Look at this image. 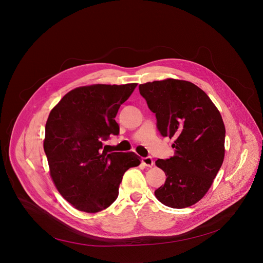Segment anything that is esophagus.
<instances>
[{
    "mask_svg": "<svg viewBox=\"0 0 263 263\" xmlns=\"http://www.w3.org/2000/svg\"><path fill=\"white\" fill-rule=\"evenodd\" d=\"M142 162H143V164L146 166V167H152L153 165H154V162H153V160L151 159L150 156H148V157H144V159L142 160Z\"/></svg>",
    "mask_w": 263,
    "mask_h": 263,
    "instance_id": "obj_1",
    "label": "esophagus"
}]
</instances>
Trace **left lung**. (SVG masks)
<instances>
[{"mask_svg":"<svg viewBox=\"0 0 263 263\" xmlns=\"http://www.w3.org/2000/svg\"><path fill=\"white\" fill-rule=\"evenodd\" d=\"M139 93L155 113L161 134L174 138V155L155 162L167 179L154 195L168 207L194 205L211 188L224 160L222 116L207 94L186 80L146 82Z\"/></svg>","mask_w":263,"mask_h":263,"instance_id":"1","label":"left lung"}]
</instances>
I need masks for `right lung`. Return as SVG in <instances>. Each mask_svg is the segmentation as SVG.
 Returning <instances> with one entry per match:
<instances>
[{"instance_id":"1","label":"right lung","mask_w":263,"mask_h":263,"mask_svg":"<svg viewBox=\"0 0 263 263\" xmlns=\"http://www.w3.org/2000/svg\"><path fill=\"white\" fill-rule=\"evenodd\" d=\"M136 86H79L65 94L48 115L43 147L50 178L78 211L94 214L109 207L117 199L124 173L141 164L134 152L102 150L103 139L119 133L116 114Z\"/></svg>"}]
</instances>
